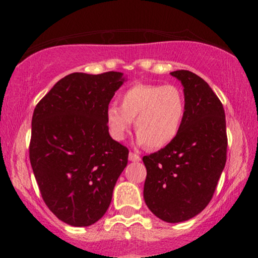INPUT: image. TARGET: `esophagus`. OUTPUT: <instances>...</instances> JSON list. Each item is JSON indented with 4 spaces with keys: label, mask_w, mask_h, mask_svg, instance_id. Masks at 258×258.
Segmentation results:
<instances>
[{
    "label": "esophagus",
    "mask_w": 258,
    "mask_h": 258,
    "mask_svg": "<svg viewBox=\"0 0 258 258\" xmlns=\"http://www.w3.org/2000/svg\"><path fill=\"white\" fill-rule=\"evenodd\" d=\"M128 160H130V161H133V162H138V161H141V156H139L138 154H136V153H130L128 154Z\"/></svg>",
    "instance_id": "esophagus-1"
}]
</instances>
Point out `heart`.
Instances as JSON below:
<instances>
[{
  "label": "heart",
  "instance_id": "1",
  "mask_svg": "<svg viewBox=\"0 0 258 258\" xmlns=\"http://www.w3.org/2000/svg\"><path fill=\"white\" fill-rule=\"evenodd\" d=\"M120 106L106 109V125L112 138L123 141L132 121L139 144L161 149L176 139L185 117L183 92L173 85L137 84L123 91Z\"/></svg>",
  "mask_w": 258,
  "mask_h": 258
}]
</instances>
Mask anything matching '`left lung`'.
Listing matches in <instances>:
<instances>
[{"instance_id": "obj_1", "label": "left lung", "mask_w": 258, "mask_h": 258, "mask_svg": "<svg viewBox=\"0 0 258 258\" xmlns=\"http://www.w3.org/2000/svg\"><path fill=\"white\" fill-rule=\"evenodd\" d=\"M171 75L184 87L185 117L172 143L143 156V195L156 217L178 223L211 201L226 165L228 141L223 105L207 82L188 70Z\"/></svg>"}]
</instances>
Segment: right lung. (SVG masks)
<instances>
[{"instance_id": "add662e5", "label": "right lung", "mask_w": 258, "mask_h": 258, "mask_svg": "<svg viewBox=\"0 0 258 258\" xmlns=\"http://www.w3.org/2000/svg\"><path fill=\"white\" fill-rule=\"evenodd\" d=\"M122 73H74L53 86L34 110L29 156L41 195L60 221L88 227L104 216L128 160L109 135L106 109Z\"/></svg>"}]
</instances>
